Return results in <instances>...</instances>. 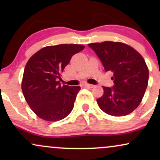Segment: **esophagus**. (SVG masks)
<instances>
[{"label": "esophagus", "mask_w": 160, "mask_h": 160, "mask_svg": "<svg viewBox=\"0 0 160 160\" xmlns=\"http://www.w3.org/2000/svg\"><path fill=\"white\" fill-rule=\"evenodd\" d=\"M82 86L83 87H88V88H93L94 87V85H92V84H88V83H85V84H82Z\"/></svg>", "instance_id": "obj_1"}]
</instances>
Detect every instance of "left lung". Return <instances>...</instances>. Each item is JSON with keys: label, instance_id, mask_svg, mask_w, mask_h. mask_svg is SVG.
Returning a JSON list of instances; mask_svg holds the SVG:
<instances>
[{"label": "left lung", "instance_id": "1", "mask_svg": "<svg viewBox=\"0 0 160 160\" xmlns=\"http://www.w3.org/2000/svg\"><path fill=\"white\" fill-rule=\"evenodd\" d=\"M100 58L105 71L113 74V87L102 86L104 94L97 99L108 114L122 117L135 111L142 101L149 78L144 58L133 47L121 42L89 43Z\"/></svg>", "mask_w": 160, "mask_h": 160}]
</instances>
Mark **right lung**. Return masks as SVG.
<instances>
[{
    "label": "right lung",
    "instance_id": "add662e5",
    "mask_svg": "<svg viewBox=\"0 0 160 160\" xmlns=\"http://www.w3.org/2000/svg\"><path fill=\"white\" fill-rule=\"evenodd\" d=\"M84 48L81 44L48 46L28 59L22 90L29 107L40 119L56 122L65 118L73 110L80 87L61 86L58 80L71 57Z\"/></svg>",
    "mask_w": 160,
    "mask_h": 160
}]
</instances>
